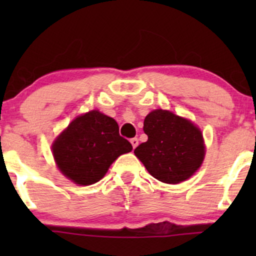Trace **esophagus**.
<instances>
[{"label":"esophagus","instance_id":"obj_1","mask_svg":"<svg viewBox=\"0 0 256 256\" xmlns=\"http://www.w3.org/2000/svg\"><path fill=\"white\" fill-rule=\"evenodd\" d=\"M130 142H131V144H132V148H136V146H138V140H137V138L136 137H134V138H132V140H130Z\"/></svg>","mask_w":256,"mask_h":256}]
</instances>
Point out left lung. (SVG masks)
<instances>
[{
  "label": "left lung",
  "mask_w": 256,
  "mask_h": 256,
  "mask_svg": "<svg viewBox=\"0 0 256 256\" xmlns=\"http://www.w3.org/2000/svg\"><path fill=\"white\" fill-rule=\"evenodd\" d=\"M143 131L148 140L134 149V155L158 180L182 183L201 167L206 152L204 136L190 120L155 110L146 116Z\"/></svg>",
  "instance_id": "left-lung-1"
}]
</instances>
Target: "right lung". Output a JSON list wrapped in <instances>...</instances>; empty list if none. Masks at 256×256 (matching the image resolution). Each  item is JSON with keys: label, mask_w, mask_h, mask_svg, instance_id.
I'll use <instances>...</instances> for the list:
<instances>
[{"label": "right lung", "mask_w": 256, "mask_h": 256, "mask_svg": "<svg viewBox=\"0 0 256 256\" xmlns=\"http://www.w3.org/2000/svg\"><path fill=\"white\" fill-rule=\"evenodd\" d=\"M61 173L78 185H91L104 177L120 155L132 150L119 134L118 122L94 110L79 116L52 146Z\"/></svg>", "instance_id": "obj_1"}]
</instances>
